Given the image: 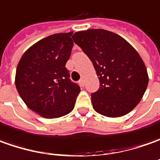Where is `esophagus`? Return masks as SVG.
<instances>
[{"mask_svg":"<svg viewBox=\"0 0 160 160\" xmlns=\"http://www.w3.org/2000/svg\"><path fill=\"white\" fill-rule=\"evenodd\" d=\"M79 84H80V87H84V85H85V81H84V80L81 79V80H79Z\"/></svg>","mask_w":160,"mask_h":160,"instance_id":"1","label":"esophagus"}]
</instances>
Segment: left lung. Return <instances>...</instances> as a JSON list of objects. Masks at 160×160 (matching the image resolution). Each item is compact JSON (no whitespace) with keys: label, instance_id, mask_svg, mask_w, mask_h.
<instances>
[{"label":"left lung","instance_id":"8db88e82","mask_svg":"<svg viewBox=\"0 0 160 160\" xmlns=\"http://www.w3.org/2000/svg\"><path fill=\"white\" fill-rule=\"evenodd\" d=\"M72 39L93 63L99 79L91 94L93 107L106 117H121L139 103L149 78L139 54L118 34L90 29L75 32Z\"/></svg>","mask_w":160,"mask_h":160}]
</instances>
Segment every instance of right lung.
Instances as JSON below:
<instances>
[{"instance_id":"right-lung-1","label":"right lung","mask_w":160,"mask_h":160,"mask_svg":"<svg viewBox=\"0 0 160 160\" xmlns=\"http://www.w3.org/2000/svg\"><path fill=\"white\" fill-rule=\"evenodd\" d=\"M72 34L56 33L39 41L18 64L17 90L28 108L44 118L71 112L80 92L65 67L73 47Z\"/></svg>"}]
</instances>
